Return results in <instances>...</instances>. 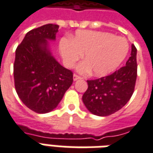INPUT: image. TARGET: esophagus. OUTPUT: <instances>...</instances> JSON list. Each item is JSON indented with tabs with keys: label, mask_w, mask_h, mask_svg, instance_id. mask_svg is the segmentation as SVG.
I'll return each instance as SVG.
<instances>
[{
	"label": "esophagus",
	"mask_w": 153,
	"mask_h": 153,
	"mask_svg": "<svg viewBox=\"0 0 153 153\" xmlns=\"http://www.w3.org/2000/svg\"><path fill=\"white\" fill-rule=\"evenodd\" d=\"M80 79H81V77H79V75H77V74H74V75H73L74 81H76V80Z\"/></svg>",
	"instance_id": "obj_1"
}]
</instances>
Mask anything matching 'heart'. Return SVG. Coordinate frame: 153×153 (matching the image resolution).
<instances>
[{
	"instance_id": "1",
	"label": "heart",
	"mask_w": 153,
	"mask_h": 153,
	"mask_svg": "<svg viewBox=\"0 0 153 153\" xmlns=\"http://www.w3.org/2000/svg\"><path fill=\"white\" fill-rule=\"evenodd\" d=\"M59 48L65 64L72 67L85 53L86 60L77 66L82 74L93 70L96 76L114 72L127 56L128 42L107 32L78 30L73 38H62Z\"/></svg>"
}]
</instances>
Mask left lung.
I'll return each instance as SVG.
<instances>
[{
  "instance_id": "1",
  "label": "left lung",
  "mask_w": 153,
  "mask_h": 153,
  "mask_svg": "<svg viewBox=\"0 0 153 153\" xmlns=\"http://www.w3.org/2000/svg\"><path fill=\"white\" fill-rule=\"evenodd\" d=\"M137 49L132 44L131 54L125 66L108 76L88 80L83 104L93 115L107 116L118 111L128 102L134 90L137 78Z\"/></svg>"
}]
</instances>
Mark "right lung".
Listing matches in <instances>:
<instances>
[{"label": "right lung", "instance_id": "add662e5", "mask_svg": "<svg viewBox=\"0 0 153 153\" xmlns=\"http://www.w3.org/2000/svg\"><path fill=\"white\" fill-rule=\"evenodd\" d=\"M59 26L48 24L26 33L15 51L16 93L28 108L39 114L53 111L73 83V73L52 56L49 41Z\"/></svg>", "mask_w": 153, "mask_h": 153}]
</instances>
